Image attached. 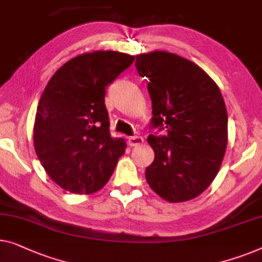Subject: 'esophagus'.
Returning a JSON list of instances; mask_svg holds the SVG:
<instances>
[{
	"mask_svg": "<svg viewBox=\"0 0 262 262\" xmlns=\"http://www.w3.org/2000/svg\"><path fill=\"white\" fill-rule=\"evenodd\" d=\"M143 143H144V139L143 137H140V136H132V137H128V144H130L131 146L142 145Z\"/></svg>",
	"mask_w": 262,
	"mask_h": 262,
	"instance_id": "obj_1",
	"label": "esophagus"
}]
</instances>
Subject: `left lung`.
<instances>
[{
	"label": "left lung",
	"mask_w": 262,
	"mask_h": 262,
	"mask_svg": "<svg viewBox=\"0 0 262 262\" xmlns=\"http://www.w3.org/2000/svg\"><path fill=\"white\" fill-rule=\"evenodd\" d=\"M152 101L149 135L155 159L145 170L150 188L168 202H184L206 190L217 175L228 142V115L221 91L200 66L173 53L139 54Z\"/></svg>",
	"instance_id": "left-lung-1"
}]
</instances>
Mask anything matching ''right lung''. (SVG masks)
<instances>
[{"label":"right lung","mask_w":262,"mask_h":262,"mask_svg":"<svg viewBox=\"0 0 262 262\" xmlns=\"http://www.w3.org/2000/svg\"><path fill=\"white\" fill-rule=\"evenodd\" d=\"M135 56L97 51L75 56L55 72L37 105L34 147L48 176L73 194L100 190L125 152L110 135L106 86Z\"/></svg>","instance_id":"obj_1"}]
</instances>
